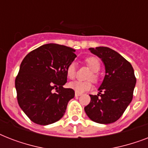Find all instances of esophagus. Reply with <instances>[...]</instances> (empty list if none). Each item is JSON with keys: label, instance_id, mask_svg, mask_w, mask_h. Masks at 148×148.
Returning a JSON list of instances; mask_svg holds the SVG:
<instances>
[{"label": "esophagus", "instance_id": "obj_1", "mask_svg": "<svg viewBox=\"0 0 148 148\" xmlns=\"http://www.w3.org/2000/svg\"><path fill=\"white\" fill-rule=\"evenodd\" d=\"M81 94H80V93H77V92H75V96L76 97H78V96H81Z\"/></svg>", "mask_w": 148, "mask_h": 148}]
</instances>
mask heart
Masks as SVG:
<instances>
[{"label":"heart","mask_w":148,"mask_h":148,"mask_svg":"<svg viewBox=\"0 0 148 148\" xmlns=\"http://www.w3.org/2000/svg\"><path fill=\"white\" fill-rule=\"evenodd\" d=\"M85 63L92 71V74H90L89 79H92L94 81H97L98 78L97 72L99 71L101 68V63L97 58L90 57L85 59ZM67 75L71 79H73L76 75V64L75 63L72 62L68 64L67 67ZM70 88H72L77 93H84L88 91L92 88V84L90 81H74L70 82L68 84Z\"/></svg>","instance_id":"heart-1"}]
</instances>
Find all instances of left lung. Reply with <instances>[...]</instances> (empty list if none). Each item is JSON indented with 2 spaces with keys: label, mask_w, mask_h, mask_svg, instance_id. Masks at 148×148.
<instances>
[{
  "label": "left lung",
  "mask_w": 148,
  "mask_h": 148,
  "mask_svg": "<svg viewBox=\"0 0 148 148\" xmlns=\"http://www.w3.org/2000/svg\"><path fill=\"white\" fill-rule=\"evenodd\" d=\"M105 66V76L97 95H91L84 108L93 121L111 124L119 119L133 98L136 77L133 67L120 53L107 47L89 48Z\"/></svg>",
  "instance_id": "obj_1"
}]
</instances>
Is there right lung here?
I'll return each instance as SVG.
<instances>
[{"instance_id": "obj_1", "label": "right lung", "mask_w": 148, "mask_h": 148, "mask_svg": "<svg viewBox=\"0 0 148 148\" xmlns=\"http://www.w3.org/2000/svg\"><path fill=\"white\" fill-rule=\"evenodd\" d=\"M75 50L47 44L27 53L15 79L17 102L31 121L40 125L58 121L64 116L74 90L64 88L67 67ZM56 91H54V90Z\"/></svg>"}]
</instances>
